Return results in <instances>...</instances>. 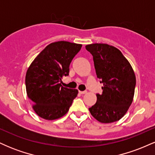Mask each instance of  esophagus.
Masks as SVG:
<instances>
[{"instance_id": "esophagus-1", "label": "esophagus", "mask_w": 155, "mask_h": 155, "mask_svg": "<svg viewBox=\"0 0 155 155\" xmlns=\"http://www.w3.org/2000/svg\"><path fill=\"white\" fill-rule=\"evenodd\" d=\"M79 93L82 94V95H83V94H86L87 91H86V90H85V91H79Z\"/></svg>"}]
</instances>
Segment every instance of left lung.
Here are the masks:
<instances>
[{
    "label": "left lung",
    "instance_id": "1",
    "mask_svg": "<svg viewBox=\"0 0 155 155\" xmlns=\"http://www.w3.org/2000/svg\"><path fill=\"white\" fill-rule=\"evenodd\" d=\"M86 49L93 56L96 75L104 84L103 93L89 108L101 123H111L124 117L132 104L136 75L128 60L116 47L106 44H92Z\"/></svg>",
    "mask_w": 155,
    "mask_h": 155
}]
</instances>
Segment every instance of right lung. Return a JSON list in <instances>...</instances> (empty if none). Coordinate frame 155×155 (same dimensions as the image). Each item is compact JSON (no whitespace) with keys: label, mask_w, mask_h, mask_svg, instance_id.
<instances>
[{"label":"right lung","mask_w":155,"mask_h":155,"mask_svg":"<svg viewBox=\"0 0 155 155\" xmlns=\"http://www.w3.org/2000/svg\"><path fill=\"white\" fill-rule=\"evenodd\" d=\"M81 47L65 41L53 42L37 55L28 68L27 95L36 114L44 120L63 117L77 96V90L64 87L60 82L68 75L70 64Z\"/></svg>","instance_id":"obj_1"}]
</instances>
